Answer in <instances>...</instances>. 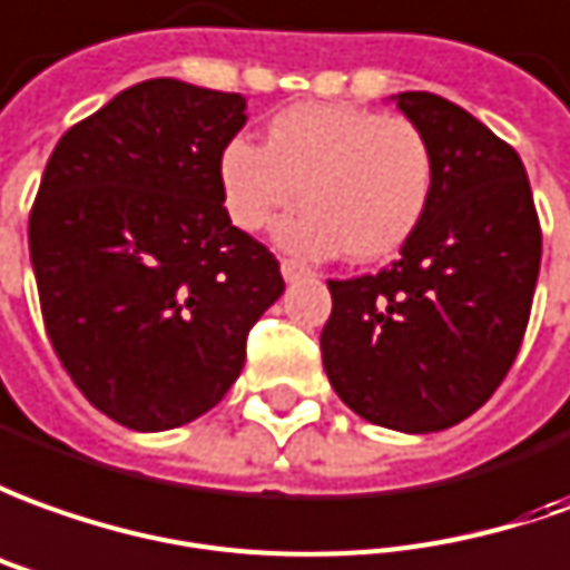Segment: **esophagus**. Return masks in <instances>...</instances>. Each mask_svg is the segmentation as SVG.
Returning <instances> with one entry per match:
<instances>
[{
    "instance_id": "1",
    "label": "esophagus",
    "mask_w": 570,
    "mask_h": 570,
    "mask_svg": "<svg viewBox=\"0 0 570 570\" xmlns=\"http://www.w3.org/2000/svg\"><path fill=\"white\" fill-rule=\"evenodd\" d=\"M313 273H309L307 266H301V263L294 261H282V278L285 282H297V278H309Z\"/></svg>"
}]
</instances>
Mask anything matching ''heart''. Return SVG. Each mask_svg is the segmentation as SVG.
Wrapping results in <instances>:
<instances>
[{
    "label": "heart",
    "mask_w": 570,
    "mask_h": 570,
    "mask_svg": "<svg viewBox=\"0 0 570 570\" xmlns=\"http://www.w3.org/2000/svg\"><path fill=\"white\" fill-rule=\"evenodd\" d=\"M219 191L238 229L261 233L297 202L301 217L276 229L301 257L379 263L419 233L434 188L425 132L406 117L307 101L276 114L261 145L233 139L219 151Z\"/></svg>",
    "instance_id": "1"
}]
</instances>
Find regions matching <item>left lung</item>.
Returning a JSON list of instances; mask_svg holds the SVG:
<instances>
[{
  "label": "left lung",
  "instance_id": "8db88e82",
  "mask_svg": "<svg viewBox=\"0 0 570 570\" xmlns=\"http://www.w3.org/2000/svg\"><path fill=\"white\" fill-rule=\"evenodd\" d=\"M391 101L431 145V204L400 261L328 282L320 344L328 382L356 415L428 434L481 410L515 363L543 238L512 145L441 96Z\"/></svg>",
  "mask_w": 570,
  "mask_h": 570
}]
</instances>
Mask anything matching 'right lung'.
Segmentation results:
<instances>
[{
	"instance_id": "1",
	"label": "right lung",
	"mask_w": 570,
	"mask_h": 570,
	"mask_svg": "<svg viewBox=\"0 0 570 570\" xmlns=\"http://www.w3.org/2000/svg\"><path fill=\"white\" fill-rule=\"evenodd\" d=\"M245 124L238 92L145 80L70 127L42 173L30 261L46 332L82 397L132 431L214 410L285 292L223 207L219 151Z\"/></svg>"
}]
</instances>
